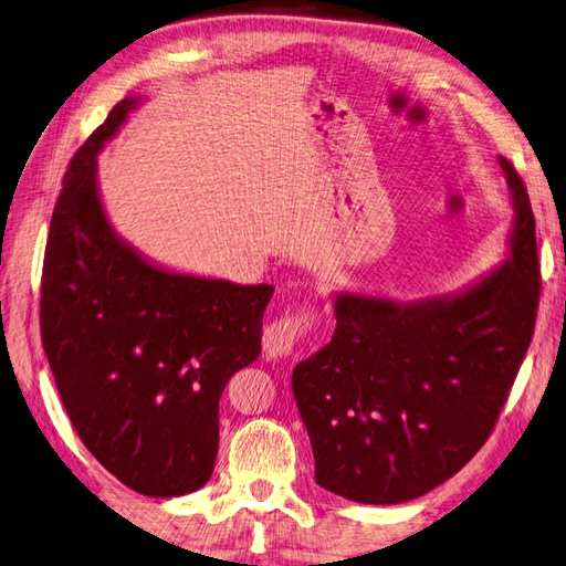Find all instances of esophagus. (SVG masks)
I'll return each instance as SVG.
<instances>
[{"instance_id":"obj_1","label":"esophagus","mask_w":566,"mask_h":566,"mask_svg":"<svg viewBox=\"0 0 566 566\" xmlns=\"http://www.w3.org/2000/svg\"><path fill=\"white\" fill-rule=\"evenodd\" d=\"M310 327V315L307 313H295V315H283L281 319L271 322L263 332V352H266L269 359H285L291 356L297 339L303 337Z\"/></svg>"}]
</instances>
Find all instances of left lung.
Segmentation results:
<instances>
[{
  "label": "left lung",
  "mask_w": 566,
  "mask_h": 566,
  "mask_svg": "<svg viewBox=\"0 0 566 566\" xmlns=\"http://www.w3.org/2000/svg\"><path fill=\"white\" fill-rule=\"evenodd\" d=\"M509 259L457 293L410 300L334 293L332 342L300 361L293 396L315 481L394 505L440 486L489 440L535 329V217L515 168Z\"/></svg>",
  "instance_id": "1"
}]
</instances>
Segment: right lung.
Returning <instances> with one entry per match:
<instances>
[{"label":"right lung","mask_w":566,"mask_h":566,"mask_svg":"<svg viewBox=\"0 0 566 566\" xmlns=\"http://www.w3.org/2000/svg\"><path fill=\"white\" fill-rule=\"evenodd\" d=\"M138 105L122 99L65 172L43 261L41 337L92 457L136 493L172 499L212 476L219 396L259 359L273 285L168 271L114 232L97 154Z\"/></svg>","instance_id":"1"}]
</instances>
